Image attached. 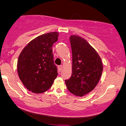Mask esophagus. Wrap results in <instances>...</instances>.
Returning <instances> with one entry per match:
<instances>
[{
	"label": "esophagus",
	"instance_id": "esophagus-1",
	"mask_svg": "<svg viewBox=\"0 0 126 126\" xmlns=\"http://www.w3.org/2000/svg\"><path fill=\"white\" fill-rule=\"evenodd\" d=\"M58 67V71H60V72H61V71H62V69H63V66H62V65H59Z\"/></svg>",
	"mask_w": 126,
	"mask_h": 126
}]
</instances>
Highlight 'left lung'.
<instances>
[{"mask_svg":"<svg viewBox=\"0 0 126 126\" xmlns=\"http://www.w3.org/2000/svg\"><path fill=\"white\" fill-rule=\"evenodd\" d=\"M72 74L65 80L68 91L76 96H83L94 90L103 71L102 60L94 48L78 35H71Z\"/></svg>","mask_w":126,"mask_h":126,"instance_id":"obj_1","label":"left lung"}]
</instances>
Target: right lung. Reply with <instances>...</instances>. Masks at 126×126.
Returning <instances> with one entry per match:
<instances>
[{"label": "right lung", "mask_w": 126, "mask_h": 126, "mask_svg": "<svg viewBox=\"0 0 126 126\" xmlns=\"http://www.w3.org/2000/svg\"><path fill=\"white\" fill-rule=\"evenodd\" d=\"M58 32L44 34L32 40L18 57L17 72L23 85L35 94L49 89L58 75L52 47Z\"/></svg>", "instance_id": "1"}]
</instances>
